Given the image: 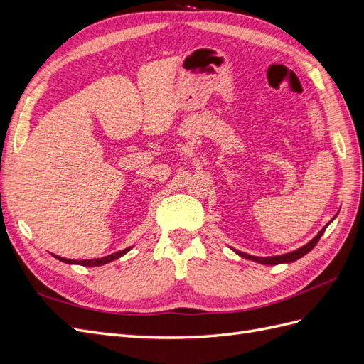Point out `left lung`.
Segmentation results:
<instances>
[{"label":"left lung","instance_id":"8db88e82","mask_svg":"<svg viewBox=\"0 0 364 364\" xmlns=\"http://www.w3.org/2000/svg\"><path fill=\"white\" fill-rule=\"evenodd\" d=\"M336 218V217H334ZM333 218V220H334ZM331 220V222H333ZM329 222V223H331ZM328 223V225H329ZM326 225V226H328ZM326 226L325 228H322L321 229V232H318L311 241H308V243L305 245V246H302V247H299V249H296V250H293V252H290V253H284V255H277V257H264V258H261V257H253V255H249V253H245V252H240V250H235V249H232L235 253H238V255L241 257V258H246V259H250V261H255V262H259V264H269V266H277V264H284V262H293V261H296V259H299V258H302L304 255H306L308 252H310L316 245H317V241L321 240V237L323 235V232H325V229H326Z\"/></svg>","mask_w":364,"mask_h":364}]
</instances>
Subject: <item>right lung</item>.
Listing matches in <instances>:
<instances>
[{
  "instance_id": "1",
  "label": "right lung",
  "mask_w": 364,
  "mask_h": 364,
  "mask_svg": "<svg viewBox=\"0 0 364 364\" xmlns=\"http://www.w3.org/2000/svg\"><path fill=\"white\" fill-rule=\"evenodd\" d=\"M129 250H130V247L123 249V250H119V252H115V253H111V255L103 257V258H95V259H80V261H77V259H68V258L58 257V255H53V257H54V258H58V259H59V261H62V262H67V264H79V266H86V267H98V266H103V264H107V262H111V261H114V259H118L119 257L126 255V253H127Z\"/></svg>"
}]
</instances>
